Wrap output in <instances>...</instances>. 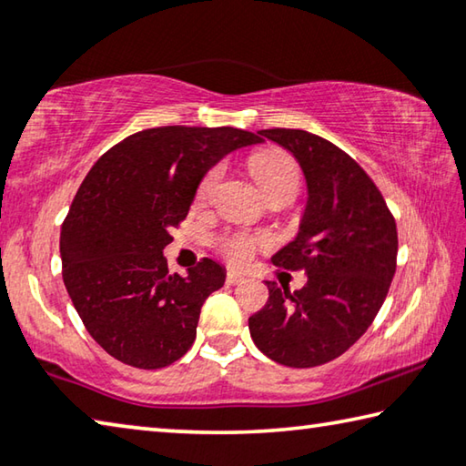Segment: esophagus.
Here are the masks:
<instances>
[{"label": "esophagus", "instance_id": "obj_1", "mask_svg": "<svg viewBox=\"0 0 466 466\" xmlns=\"http://www.w3.org/2000/svg\"><path fill=\"white\" fill-rule=\"evenodd\" d=\"M226 283H228V286H240V283H244V275L236 273V271H228L226 273Z\"/></svg>", "mask_w": 466, "mask_h": 466}]
</instances>
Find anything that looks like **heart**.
Masks as SVG:
<instances>
[{"label": "heart", "instance_id": "obj_1", "mask_svg": "<svg viewBox=\"0 0 466 466\" xmlns=\"http://www.w3.org/2000/svg\"><path fill=\"white\" fill-rule=\"evenodd\" d=\"M248 167L252 177H255L258 187H261V191L269 197V199L271 197H283V199L291 201L298 195L299 185H302V172H299L298 162L289 154L281 152V149H263V152L250 157ZM222 164H218V167L205 172L199 185H197V201L203 203L209 199L218 180L222 178ZM269 244V236L261 232L232 230L218 236L219 252L236 265L248 263L258 248H267Z\"/></svg>", "mask_w": 466, "mask_h": 466}]
</instances>
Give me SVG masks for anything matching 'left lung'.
Masks as SVG:
<instances>
[{"label": "left lung", "mask_w": 466, "mask_h": 466, "mask_svg": "<svg viewBox=\"0 0 466 466\" xmlns=\"http://www.w3.org/2000/svg\"><path fill=\"white\" fill-rule=\"evenodd\" d=\"M294 154L309 185L296 240L273 265L304 271L289 291L267 281L269 299L248 319L250 337L267 358L314 368L345 353L372 325L397 271V224L366 170L329 139L302 129H263Z\"/></svg>", "instance_id": "8db88e82"}]
</instances>
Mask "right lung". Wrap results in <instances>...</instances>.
Returning <instances> with one entry per match:
<instances>
[{"label": "right lung", "mask_w": 466, "mask_h": 466, "mask_svg": "<svg viewBox=\"0 0 466 466\" xmlns=\"http://www.w3.org/2000/svg\"><path fill=\"white\" fill-rule=\"evenodd\" d=\"M261 141L236 127L144 129L86 175L61 226V273L86 330L108 356L157 370L191 350L203 302L226 281L224 267L203 258L180 278L168 273L162 250L205 172Z\"/></svg>", "instance_id": "1"}]
</instances>
